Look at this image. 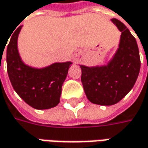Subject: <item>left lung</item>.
I'll use <instances>...</instances> for the list:
<instances>
[{
    "mask_svg": "<svg viewBox=\"0 0 148 148\" xmlns=\"http://www.w3.org/2000/svg\"><path fill=\"white\" fill-rule=\"evenodd\" d=\"M121 32L114 58L106 66L80 65L81 81L88 99L102 106L116 104L133 88L140 70V56L135 38L122 22L112 18Z\"/></svg>",
    "mask_w": 148,
    "mask_h": 148,
    "instance_id": "obj_1",
    "label": "left lung"
}]
</instances>
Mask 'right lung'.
<instances>
[{"mask_svg": "<svg viewBox=\"0 0 148 148\" xmlns=\"http://www.w3.org/2000/svg\"><path fill=\"white\" fill-rule=\"evenodd\" d=\"M21 28L19 26L12 34L6 50L10 83L17 94L30 106L38 110L55 107L60 102L62 84L72 63H54L43 69H34L23 64L17 47Z\"/></svg>", "mask_w": 148, "mask_h": 148, "instance_id": "obj_1", "label": "right lung"}]
</instances>
